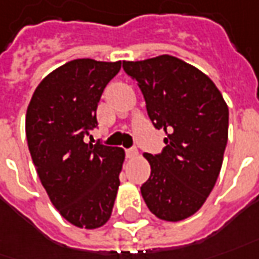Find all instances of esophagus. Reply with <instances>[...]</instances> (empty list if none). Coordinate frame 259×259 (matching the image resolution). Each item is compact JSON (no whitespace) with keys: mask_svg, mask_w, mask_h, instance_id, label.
<instances>
[{"mask_svg":"<svg viewBox=\"0 0 259 259\" xmlns=\"http://www.w3.org/2000/svg\"><path fill=\"white\" fill-rule=\"evenodd\" d=\"M126 154H127L129 159H135V157H137V154H139V150H137L136 147H132V149L126 150Z\"/></svg>","mask_w":259,"mask_h":259,"instance_id":"34e87169","label":"esophagus"}]
</instances>
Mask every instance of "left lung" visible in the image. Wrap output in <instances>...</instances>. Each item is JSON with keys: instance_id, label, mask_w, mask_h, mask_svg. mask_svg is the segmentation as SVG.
I'll use <instances>...</instances> for the list:
<instances>
[{"instance_id": "left-lung-1", "label": "left lung", "mask_w": 259, "mask_h": 259, "mask_svg": "<svg viewBox=\"0 0 259 259\" xmlns=\"http://www.w3.org/2000/svg\"><path fill=\"white\" fill-rule=\"evenodd\" d=\"M143 93L156 129L164 130L161 154L144 153L152 173L140 187L149 210L177 223L203 207L214 189L228 140V106L196 66L171 55L123 61Z\"/></svg>"}]
</instances>
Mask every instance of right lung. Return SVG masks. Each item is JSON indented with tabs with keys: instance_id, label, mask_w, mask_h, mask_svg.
I'll list each match as a JSON object with an SVG mask.
<instances>
[{
	"instance_id": "1",
	"label": "right lung",
	"mask_w": 259,
	"mask_h": 259,
	"mask_svg": "<svg viewBox=\"0 0 259 259\" xmlns=\"http://www.w3.org/2000/svg\"><path fill=\"white\" fill-rule=\"evenodd\" d=\"M122 62L75 59L36 86L26 109L25 133L36 173L51 203L66 221L95 230L112 215L124 150L85 143L96 109Z\"/></svg>"
}]
</instances>
